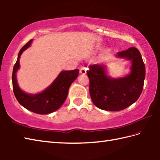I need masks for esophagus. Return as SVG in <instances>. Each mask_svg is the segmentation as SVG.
<instances>
[{
    "mask_svg": "<svg viewBox=\"0 0 160 160\" xmlns=\"http://www.w3.org/2000/svg\"><path fill=\"white\" fill-rule=\"evenodd\" d=\"M87 73V68L83 67L80 69V74H86Z\"/></svg>",
    "mask_w": 160,
    "mask_h": 160,
    "instance_id": "esophagus-1",
    "label": "esophagus"
}]
</instances>
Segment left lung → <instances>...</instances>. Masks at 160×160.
Segmentation results:
<instances>
[{
    "label": "left lung",
    "instance_id": "left-lung-1",
    "mask_svg": "<svg viewBox=\"0 0 160 160\" xmlns=\"http://www.w3.org/2000/svg\"><path fill=\"white\" fill-rule=\"evenodd\" d=\"M115 57L131 62L127 75L113 78L108 75L105 63L89 66L90 94L93 103L106 111H120L136 102L142 93L145 78V66L140 51L131 47L117 52Z\"/></svg>",
    "mask_w": 160,
    "mask_h": 160
}]
</instances>
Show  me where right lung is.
Here are the masks:
<instances>
[{"mask_svg":"<svg viewBox=\"0 0 160 160\" xmlns=\"http://www.w3.org/2000/svg\"><path fill=\"white\" fill-rule=\"evenodd\" d=\"M33 40L20 49L17 61L13 66L12 84L14 95L19 103L24 108L38 114H48L57 111L63 105L68 96V90L78 74L79 69L62 70L56 79L47 88L36 94H29L23 91L18 83L16 73L20 68V58L22 52L29 48Z\"/></svg>","mask_w":160,"mask_h":160,"instance_id":"add662e5","label":"right lung"}]
</instances>
